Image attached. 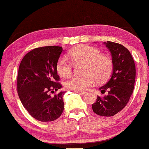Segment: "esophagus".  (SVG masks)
I'll list each match as a JSON object with an SVG mask.
<instances>
[{"instance_id":"esophagus-1","label":"esophagus","mask_w":149,"mask_h":149,"mask_svg":"<svg viewBox=\"0 0 149 149\" xmlns=\"http://www.w3.org/2000/svg\"><path fill=\"white\" fill-rule=\"evenodd\" d=\"M76 93H78L79 94H81V95H84V94H86V92H81V91H74Z\"/></svg>"}]
</instances>
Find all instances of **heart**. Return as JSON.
Wrapping results in <instances>:
<instances>
[{
    "instance_id": "1",
    "label": "heart",
    "mask_w": 149,
    "mask_h": 149,
    "mask_svg": "<svg viewBox=\"0 0 149 149\" xmlns=\"http://www.w3.org/2000/svg\"><path fill=\"white\" fill-rule=\"evenodd\" d=\"M70 60L63 55L58 59L56 68L63 77H70L72 72L73 61L74 63L86 62L84 76H74L65 82L68 89L76 91H85L96 81L107 80L111 74L113 63L109 57L101 55L99 50L89 45H79L71 49L68 53Z\"/></svg>"
}]
</instances>
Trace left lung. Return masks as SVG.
Wrapping results in <instances>:
<instances>
[{
  "label": "left lung",
  "mask_w": 149,
  "mask_h": 149,
  "mask_svg": "<svg viewBox=\"0 0 149 149\" xmlns=\"http://www.w3.org/2000/svg\"><path fill=\"white\" fill-rule=\"evenodd\" d=\"M112 57L113 71L107 83L99 88L100 92L107 94L98 96L92 104V110L102 116H113L128 103L133 93L136 79V65L129 50L115 42H103Z\"/></svg>",
  "instance_id": "8db88e82"
}]
</instances>
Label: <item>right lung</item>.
I'll use <instances>...</instances> for the list:
<instances>
[{
  "mask_svg": "<svg viewBox=\"0 0 149 149\" xmlns=\"http://www.w3.org/2000/svg\"><path fill=\"white\" fill-rule=\"evenodd\" d=\"M62 51V47L57 46L37 48L26 54L19 66V98L29 114L39 121L55 120L63 111L65 92L54 96L49 94L62 87L57 83L59 77L56 68Z\"/></svg>",
  "mask_w": 149,
  "mask_h": 149,
  "instance_id": "add662e5",
  "label": "right lung"
}]
</instances>
